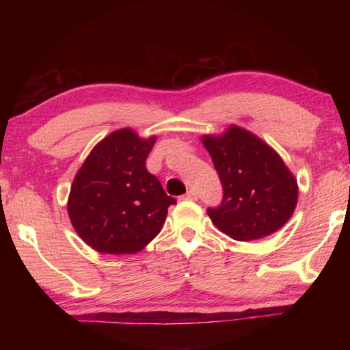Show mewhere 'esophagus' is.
<instances>
[{
	"label": "esophagus",
	"instance_id": "34e87169",
	"mask_svg": "<svg viewBox=\"0 0 350 350\" xmlns=\"http://www.w3.org/2000/svg\"><path fill=\"white\" fill-rule=\"evenodd\" d=\"M185 199H188V200H196V199H198L196 189H188L187 194H185Z\"/></svg>",
	"mask_w": 350,
	"mask_h": 350
}]
</instances>
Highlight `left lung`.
I'll return each mask as SVG.
<instances>
[{"label":"left lung","instance_id":"obj_1","mask_svg":"<svg viewBox=\"0 0 350 350\" xmlns=\"http://www.w3.org/2000/svg\"><path fill=\"white\" fill-rule=\"evenodd\" d=\"M204 145L222 183V200L210 206L216 227L236 241L275 233L293 215L298 185L278 152L245 129L232 126Z\"/></svg>","mask_w":350,"mask_h":350}]
</instances>
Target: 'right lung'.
Returning a JSON list of instances; mask_svg holds the SVG:
<instances>
[{"mask_svg": "<svg viewBox=\"0 0 350 350\" xmlns=\"http://www.w3.org/2000/svg\"><path fill=\"white\" fill-rule=\"evenodd\" d=\"M154 142L118 129L94 148L77 173L68 213L75 232L94 250L135 253L161 232L176 199L146 170Z\"/></svg>", "mask_w": 350, "mask_h": 350, "instance_id": "right-lung-1", "label": "right lung"}]
</instances>
